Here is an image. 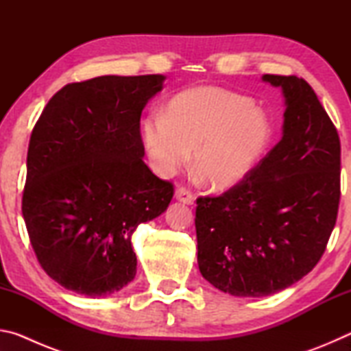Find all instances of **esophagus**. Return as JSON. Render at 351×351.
Instances as JSON below:
<instances>
[{
    "label": "esophagus",
    "instance_id": "34e87169",
    "mask_svg": "<svg viewBox=\"0 0 351 351\" xmlns=\"http://www.w3.org/2000/svg\"><path fill=\"white\" fill-rule=\"evenodd\" d=\"M175 198L180 201V203H182V204H193V201H195V197L192 193L189 192L187 189H184V187H180V189H176V192H175Z\"/></svg>",
    "mask_w": 351,
    "mask_h": 351
}]
</instances>
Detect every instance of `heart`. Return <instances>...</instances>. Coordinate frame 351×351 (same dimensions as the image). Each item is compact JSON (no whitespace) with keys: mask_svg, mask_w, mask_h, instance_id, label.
<instances>
[{"mask_svg":"<svg viewBox=\"0 0 351 351\" xmlns=\"http://www.w3.org/2000/svg\"><path fill=\"white\" fill-rule=\"evenodd\" d=\"M263 111L239 94L213 86L178 93L156 114L141 122V141L153 170L170 176L189 161L215 190L246 180L269 144Z\"/></svg>","mask_w":351,"mask_h":351,"instance_id":"heart-1","label":"heart"}]
</instances>
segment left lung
Here are the masks:
<instances>
[{
  "label": "left lung",
  "instance_id": "obj_1",
  "mask_svg": "<svg viewBox=\"0 0 351 351\" xmlns=\"http://www.w3.org/2000/svg\"><path fill=\"white\" fill-rule=\"evenodd\" d=\"M285 99L282 139L246 180L197 199L198 266L237 297H265L306 276L328 243L341 198L339 136L313 88L265 74Z\"/></svg>",
  "mask_w": 351,
  "mask_h": 351
}]
</instances>
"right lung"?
Masks as SVG:
<instances>
[{
  "label": "right lung",
  "instance_id": "obj_1",
  "mask_svg": "<svg viewBox=\"0 0 351 351\" xmlns=\"http://www.w3.org/2000/svg\"><path fill=\"white\" fill-rule=\"evenodd\" d=\"M165 75L69 83L41 112L27 150L23 218L46 274L106 297L136 276L132 235L161 215L173 186L144 162L139 121Z\"/></svg>",
  "mask_w": 351,
  "mask_h": 351
}]
</instances>
